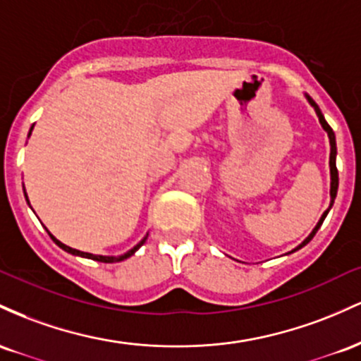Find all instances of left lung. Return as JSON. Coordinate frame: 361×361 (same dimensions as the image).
Listing matches in <instances>:
<instances>
[{
    "label": "left lung",
    "instance_id": "1",
    "mask_svg": "<svg viewBox=\"0 0 361 361\" xmlns=\"http://www.w3.org/2000/svg\"><path fill=\"white\" fill-rule=\"evenodd\" d=\"M305 97H307V100H309V104L312 105V107L315 109V114H317V117H319V123H321V126L324 128V131H326V133H327V136H329V143H331V155H329V167H331V204H329V208H327L326 212L322 213L321 220H319V224L315 225V228L312 230V233L309 235V237H307L305 240H303L302 244L297 247V249H293V250H291V252H295V250L302 249L303 245H307V244H309V242L312 240V238H314V235L317 233V230H319V228H321V225H322L324 218L327 216V213H329V209L333 208V204H334V200H336V194H338V185H339L338 169H336V153H338V148H336V136H334V131H333V128H331L329 124H327V121L324 119V116H322L321 109H319V105L315 104L314 100H312L309 95H305ZM291 252H290V254H291Z\"/></svg>",
    "mask_w": 361,
    "mask_h": 361
}]
</instances>
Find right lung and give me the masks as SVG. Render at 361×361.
I'll return each instance as SVG.
<instances>
[{
	"label": "right lung",
	"mask_w": 361,
	"mask_h": 361,
	"mask_svg": "<svg viewBox=\"0 0 361 361\" xmlns=\"http://www.w3.org/2000/svg\"><path fill=\"white\" fill-rule=\"evenodd\" d=\"M32 129H34V126H32L30 128V131H28V136H30V133H32ZM25 197H27V194H25ZM27 202H28V197H27ZM47 233H49V232H47ZM51 235V238H52V240H54V244L56 245H59L61 247V249H63V250H66V252H70V254H73V256H80V257H87V259H93V261H99V262H119V261H124V259H128V257H131L133 256V254H135L136 252V250L137 249H140V247L141 245H143L145 244V242H147V238H148V233H147V237H145L143 238V240H141L140 242V244H137V245H135V247H133V249L131 250H128V252L126 254H123V256H95V254H88V252H82V250H76V249H71V247H68V245H64L63 244V242H59L58 240V238H56L54 237V235H52V233H49Z\"/></svg>",
	"instance_id": "obj_1"
}]
</instances>
